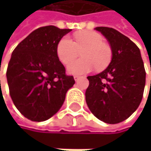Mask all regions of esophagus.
I'll use <instances>...</instances> for the list:
<instances>
[{
	"label": "esophagus",
	"instance_id": "1",
	"mask_svg": "<svg viewBox=\"0 0 151 151\" xmlns=\"http://www.w3.org/2000/svg\"><path fill=\"white\" fill-rule=\"evenodd\" d=\"M80 79H81V76H77V75H76V76H74V80H75V81H78Z\"/></svg>",
	"mask_w": 151,
	"mask_h": 151
}]
</instances>
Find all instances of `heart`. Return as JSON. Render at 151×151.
I'll return each mask as SVG.
<instances>
[{
  "mask_svg": "<svg viewBox=\"0 0 151 151\" xmlns=\"http://www.w3.org/2000/svg\"><path fill=\"white\" fill-rule=\"evenodd\" d=\"M104 42L103 37L96 32L83 31L74 35V42L65 36L60 40L56 53L62 64L67 65L76 58L78 50H82V59L74 61L68 66L70 74L82 75L92 71L104 70L111 60V49Z\"/></svg>",
  "mask_w": 151,
  "mask_h": 151,
  "instance_id": "b5f03b06",
  "label": "heart"
}]
</instances>
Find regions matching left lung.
Masks as SVG:
<instances>
[{
  "label": "left lung",
  "mask_w": 151,
  "mask_h": 151,
  "mask_svg": "<svg viewBox=\"0 0 151 151\" xmlns=\"http://www.w3.org/2000/svg\"><path fill=\"white\" fill-rule=\"evenodd\" d=\"M109 42L112 57L101 73L88 76L86 102L92 114L109 124L128 119L138 109L146 82L143 60L138 46L113 28L97 27Z\"/></svg>",
  "instance_id": "8db88e82"
}]
</instances>
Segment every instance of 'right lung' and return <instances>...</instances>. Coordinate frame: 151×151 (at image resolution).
<instances>
[{"label":"right lung","instance_id":"add662e5","mask_svg":"<svg viewBox=\"0 0 151 151\" xmlns=\"http://www.w3.org/2000/svg\"><path fill=\"white\" fill-rule=\"evenodd\" d=\"M70 31L40 27L12 51L6 72L10 95L19 111L32 121H44L56 114L75 83L56 53L60 40Z\"/></svg>","mask_w":151,"mask_h":151}]
</instances>
